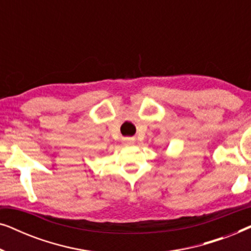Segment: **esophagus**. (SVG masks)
Wrapping results in <instances>:
<instances>
[{
  "instance_id": "esophagus-1",
  "label": "esophagus",
  "mask_w": 251,
  "mask_h": 251,
  "mask_svg": "<svg viewBox=\"0 0 251 251\" xmlns=\"http://www.w3.org/2000/svg\"><path fill=\"white\" fill-rule=\"evenodd\" d=\"M132 143H133V139H131V138L125 139V144H132Z\"/></svg>"
}]
</instances>
